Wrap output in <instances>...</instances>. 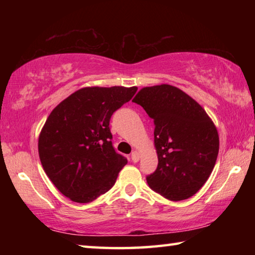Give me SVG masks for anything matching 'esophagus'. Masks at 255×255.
Wrapping results in <instances>:
<instances>
[{
	"mask_svg": "<svg viewBox=\"0 0 255 255\" xmlns=\"http://www.w3.org/2000/svg\"><path fill=\"white\" fill-rule=\"evenodd\" d=\"M139 157H140V154H139V152H138V150H133V152L131 153V159H132V162H138L139 161Z\"/></svg>",
	"mask_w": 255,
	"mask_h": 255,
	"instance_id": "esophagus-1",
	"label": "esophagus"
}]
</instances>
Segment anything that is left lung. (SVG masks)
I'll use <instances>...</instances> for the list:
<instances>
[{"mask_svg":"<svg viewBox=\"0 0 255 255\" xmlns=\"http://www.w3.org/2000/svg\"><path fill=\"white\" fill-rule=\"evenodd\" d=\"M132 101L155 125L158 165L146 178L149 187L173 201L196 195L217 159L219 136L213 120L195 99L173 85L146 86Z\"/></svg>","mask_w":255,"mask_h":255,"instance_id":"left-lung-1","label":"left lung"}]
</instances>
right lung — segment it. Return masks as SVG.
Listing matches in <instances>:
<instances>
[{
  "label": "right lung",
  "instance_id": "add662e5",
  "mask_svg": "<svg viewBox=\"0 0 255 255\" xmlns=\"http://www.w3.org/2000/svg\"><path fill=\"white\" fill-rule=\"evenodd\" d=\"M137 86H88L54 108L38 139L41 165L64 196L79 204L112 188L127 159L112 147L109 123Z\"/></svg>",
  "mask_w": 255,
  "mask_h": 255
}]
</instances>
